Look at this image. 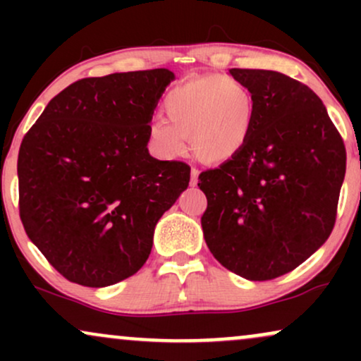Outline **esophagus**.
Listing matches in <instances>:
<instances>
[{"mask_svg": "<svg viewBox=\"0 0 361 361\" xmlns=\"http://www.w3.org/2000/svg\"><path fill=\"white\" fill-rule=\"evenodd\" d=\"M198 175H200V171H198L197 168H192V180H190V183H192L193 186L197 185V181H198Z\"/></svg>", "mask_w": 361, "mask_h": 361, "instance_id": "1", "label": "esophagus"}]
</instances>
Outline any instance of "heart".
Masks as SVG:
<instances>
[{"mask_svg":"<svg viewBox=\"0 0 361 361\" xmlns=\"http://www.w3.org/2000/svg\"><path fill=\"white\" fill-rule=\"evenodd\" d=\"M168 119L154 118L149 137L161 156L185 151L186 137L205 161H226L246 146L255 127V98L243 82L207 74L173 88L164 98Z\"/></svg>","mask_w":361,"mask_h":361,"instance_id":"1","label":"heart"}]
</instances>
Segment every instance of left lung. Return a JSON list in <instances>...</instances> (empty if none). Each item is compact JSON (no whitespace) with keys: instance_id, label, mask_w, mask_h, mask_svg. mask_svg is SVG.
Listing matches in <instances>:
<instances>
[{"instance_id":"left-lung-1","label":"left lung","mask_w":361,"mask_h":361,"mask_svg":"<svg viewBox=\"0 0 361 361\" xmlns=\"http://www.w3.org/2000/svg\"><path fill=\"white\" fill-rule=\"evenodd\" d=\"M255 98V127L238 154L198 176L202 229L214 258L246 280L295 270L336 222L346 149L321 98L264 69H229Z\"/></svg>"}]
</instances>
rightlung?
<instances>
[{"label": "right lung", "instance_id": "add662e5", "mask_svg": "<svg viewBox=\"0 0 361 361\" xmlns=\"http://www.w3.org/2000/svg\"><path fill=\"white\" fill-rule=\"evenodd\" d=\"M168 69L85 78L49 102L18 152L20 219L64 279L109 287L137 273L190 166L154 159L149 122Z\"/></svg>", "mask_w": 361, "mask_h": 361}]
</instances>
